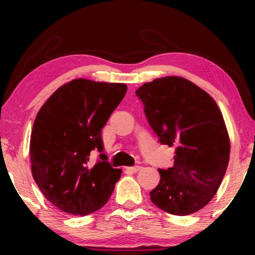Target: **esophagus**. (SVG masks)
<instances>
[{
	"label": "esophagus",
	"mask_w": 255,
	"mask_h": 255,
	"mask_svg": "<svg viewBox=\"0 0 255 255\" xmlns=\"http://www.w3.org/2000/svg\"><path fill=\"white\" fill-rule=\"evenodd\" d=\"M141 169L140 166H133V167H128L127 170L128 172H131V173H137L139 170Z\"/></svg>",
	"instance_id": "1"
}]
</instances>
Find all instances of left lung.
Returning <instances> with one entry per match:
<instances>
[{"instance_id":"1","label":"left lung","mask_w":255,"mask_h":255,"mask_svg":"<svg viewBox=\"0 0 255 255\" xmlns=\"http://www.w3.org/2000/svg\"><path fill=\"white\" fill-rule=\"evenodd\" d=\"M159 141L175 147L174 166L159 169L153 204L176 216L194 214L212 200L225 175L230 138L217 103L189 80L166 76L137 89Z\"/></svg>"}]
</instances>
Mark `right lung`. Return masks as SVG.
Wrapping results in <instances>:
<instances>
[{
    "instance_id": "right-lung-1",
    "label": "right lung",
    "mask_w": 255,
    "mask_h": 255,
    "mask_svg": "<svg viewBox=\"0 0 255 255\" xmlns=\"http://www.w3.org/2000/svg\"><path fill=\"white\" fill-rule=\"evenodd\" d=\"M124 83L75 79L59 87L38 111L30 139L31 172L54 207L71 215L99 210L113 194L122 169L101 153L88 165L90 152L103 151L102 128L127 93Z\"/></svg>"
}]
</instances>
